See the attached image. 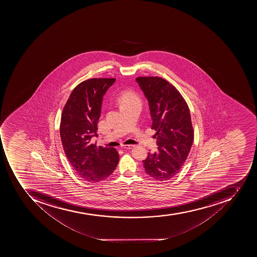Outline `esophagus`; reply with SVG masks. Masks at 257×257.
<instances>
[{"instance_id":"34e87169","label":"esophagus","mask_w":257,"mask_h":257,"mask_svg":"<svg viewBox=\"0 0 257 257\" xmlns=\"http://www.w3.org/2000/svg\"><path fill=\"white\" fill-rule=\"evenodd\" d=\"M134 146L133 145H127V146H122L121 148L123 150H131L134 148Z\"/></svg>"}]
</instances>
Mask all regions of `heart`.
I'll return each instance as SVG.
<instances>
[{"label": "heart", "instance_id": "1", "mask_svg": "<svg viewBox=\"0 0 257 257\" xmlns=\"http://www.w3.org/2000/svg\"><path fill=\"white\" fill-rule=\"evenodd\" d=\"M120 106L131 104V103H139V98L135 92L132 91H124L119 99Z\"/></svg>", "mask_w": 257, "mask_h": 257}]
</instances>
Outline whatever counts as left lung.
I'll return each mask as SVG.
<instances>
[{"label":"left lung","mask_w":257,"mask_h":257,"mask_svg":"<svg viewBox=\"0 0 257 257\" xmlns=\"http://www.w3.org/2000/svg\"><path fill=\"white\" fill-rule=\"evenodd\" d=\"M136 81L149 103L152 130L157 131L158 151L148 154L143 161L145 171L156 180H170L180 171L192 146L190 109L180 92L166 79L138 77Z\"/></svg>","instance_id":"8db88e82"}]
</instances>
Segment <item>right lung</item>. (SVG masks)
I'll use <instances>...</instances> for the list:
<instances>
[{"mask_svg":"<svg viewBox=\"0 0 257 257\" xmlns=\"http://www.w3.org/2000/svg\"><path fill=\"white\" fill-rule=\"evenodd\" d=\"M115 79H90L73 90L63 107L60 137L65 154L76 174L87 182H98L111 175L119 162L115 148L91 143L97 137L103 95Z\"/></svg>","mask_w":257,"mask_h":257,"instance_id":"right-lung-1","label":"right lung"}]
</instances>
